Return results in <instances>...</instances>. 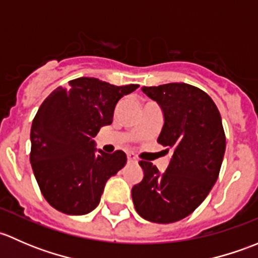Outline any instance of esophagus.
I'll list each match as a JSON object with an SVG mask.
<instances>
[{"label":"esophagus","instance_id":"34e87169","mask_svg":"<svg viewBox=\"0 0 258 258\" xmlns=\"http://www.w3.org/2000/svg\"><path fill=\"white\" fill-rule=\"evenodd\" d=\"M127 160H128V162H137L139 161L134 153H127Z\"/></svg>","mask_w":258,"mask_h":258}]
</instances>
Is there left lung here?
<instances>
[{"label":"left lung","mask_w":258,"mask_h":258,"mask_svg":"<svg viewBox=\"0 0 258 258\" xmlns=\"http://www.w3.org/2000/svg\"><path fill=\"white\" fill-rule=\"evenodd\" d=\"M165 116L158 144L172 151L166 172L140 161L144 178L132 187L137 213L156 223H171L191 215L217 181L226 150L221 114L212 98L188 83L142 87Z\"/></svg>","instance_id":"obj_1"}]
</instances>
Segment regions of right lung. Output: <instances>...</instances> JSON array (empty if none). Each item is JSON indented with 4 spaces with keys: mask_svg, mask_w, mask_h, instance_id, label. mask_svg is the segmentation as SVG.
Here are the masks:
<instances>
[{
    "mask_svg": "<svg viewBox=\"0 0 258 258\" xmlns=\"http://www.w3.org/2000/svg\"><path fill=\"white\" fill-rule=\"evenodd\" d=\"M139 85L114 86L93 77L71 80L42 102L31 127L30 161L41 194L66 215H86L105 184L126 165V153L96 152L93 137L112 123L116 103Z\"/></svg>",
    "mask_w": 258,
    "mask_h": 258,
    "instance_id": "1",
    "label": "right lung"
}]
</instances>
